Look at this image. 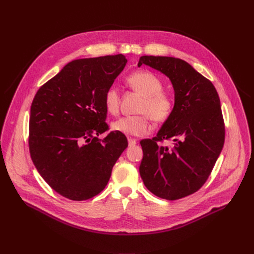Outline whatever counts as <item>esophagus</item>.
I'll list each match as a JSON object with an SVG mask.
<instances>
[{
  "mask_svg": "<svg viewBox=\"0 0 254 254\" xmlns=\"http://www.w3.org/2000/svg\"><path fill=\"white\" fill-rule=\"evenodd\" d=\"M127 140H128L129 146H134V144H136V142H137L135 138H131V137H128Z\"/></svg>",
  "mask_w": 254,
  "mask_h": 254,
  "instance_id": "obj_1",
  "label": "esophagus"
}]
</instances>
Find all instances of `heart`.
I'll list each match as a JSON object with an SVG mask.
<instances>
[{
    "mask_svg": "<svg viewBox=\"0 0 254 254\" xmlns=\"http://www.w3.org/2000/svg\"><path fill=\"white\" fill-rule=\"evenodd\" d=\"M127 85L142 95L137 106L138 115L119 119L112 124L114 130L127 134L141 136L152 130L151 121L164 123L172 116L175 107L173 96L164 91L163 82L151 71L138 70L132 72L127 78ZM103 102L108 114L116 116L120 111L121 93L115 86L107 88Z\"/></svg>",
    "mask_w": 254,
    "mask_h": 254,
    "instance_id": "obj_1",
    "label": "heart"
}]
</instances>
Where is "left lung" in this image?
Wrapping results in <instances>:
<instances>
[{"mask_svg":"<svg viewBox=\"0 0 254 254\" xmlns=\"http://www.w3.org/2000/svg\"><path fill=\"white\" fill-rule=\"evenodd\" d=\"M169 77L175 91L172 116L152 139L140 140L139 174L154 195L178 200L197 192L207 181L225 139L219 95L212 82L188 62L167 56H141ZM173 140L172 146L158 141Z\"/></svg>","mask_w":254,"mask_h":254,"instance_id":"8db88e82","label":"left lung"}]
</instances>
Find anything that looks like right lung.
Here are the masks:
<instances>
[{
    "label": "right lung",
    "mask_w": 254,
    "mask_h": 254,
    "mask_svg": "<svg viewBox=\"0 0 254 254\" xmlns=\"http://www.w3.org/2000/svg\"><path fill=\"white\" fill-rule=\"evenodd\" d=\"M127 62L123 54L73 60L33 99L31 159L46 183L67 199L83 201L99 194L127 147L119 131L97 137L108 129L104 93Z\"/></svg>",
    "instance_id": "1"
}]
</instances>
